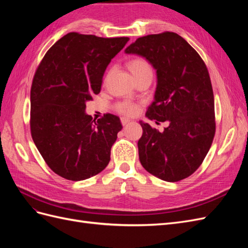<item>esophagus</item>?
Masks as SVG:
<instances>
[{
  "instance_id": "obj_1",
  "label": "esophagus",
  "mask_w": 248,
  "mask_h": 248,
  "mask_svg": "<svg viewBox=\"0 0 248 248\" xmlns=\"http://www.w3.org/2000/svg\"><path fill=\"white\" fill-rule=\"evenodd\" d=\"M129 122H130L129 119H127V118H121V123H122L123 126H125L126 124H128Z\"/></svg>"
}]
</instances>
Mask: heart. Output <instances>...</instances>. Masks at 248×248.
<instances>
[{
	"instance_id": "heart-1",
	"label": "heart",
	"mask_w": 248,
	"mask_h": 248,
	"mask_svg": "<svg viewBox=\"0 0 248 248\" xmlns=\"http://www.w3.org/2000/svg\"><path fill=\"white\" fill-rule=\"evenodd\" d=\"M127 68L132 74L133 78L136 79L145 74H152V68L150 64L142 58H133L127 62ZM117 109L119 112H121L126 116H133L137 114L138 106L131 102H121L117 104Z\"/></svg>"
}]
</instances>
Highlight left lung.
<instances>
[{"label":"left lung","instance_id":"obj_1","mask_svg":"<svg viewBox=\"0 0 248 248\" xmlns=\"http://www.w3.org/2000/svg\"><path fill=\"white\" fill-rule=\"evenodd\" d=\"M126 54L145 58L156 70L154 101L146 117L168 121L162 132L140 121V161L163 181L189 177L202 164L215 134L214 96L207 67L181 36L172 32L138 38Z\"/></svg>","mask_w":248,"mask_h":248}]
</instances>
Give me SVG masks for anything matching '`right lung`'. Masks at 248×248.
Returning <instances> with one entry per match:
<instances>
[{
    "mask_svg": "<svg viewBox=\"0 0 248 248\" xmlns=\"http://www.w3.org/2000/svg\"><path fill=\"white\" fill-rule=\"evenodd\" d=\"M128 40L68 33L47 50L35 72L32 139L50 170L64 179L91 178L110 160L122 124L111 114L95 121L86 114V103L100 92L108 65Z\"/></svg>",
    "mask_w": 248,
    "mask_h": 248,
    "instance_id": "obj_1",
    "label": "right lung"
}]
</instances>
